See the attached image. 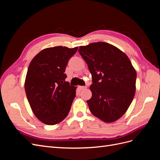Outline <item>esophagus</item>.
<instances>
[{"label": "esophagus", "instance_id": "esophagus-1", "mask_svg": "<svg viewBox=\"0 0 160 160\" xmlns=\"http://www.w3.org/2000/svg\"><path fill=\"white\" fill-rule=\"evenodd\" d=\"M79 88L81 90H83V89H86L87 87H85V86H79Z\"/></svg>", "mask_w": 160, "mask_h": 160}]
</instances>
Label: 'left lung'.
<instances>
[{"instance_id":"8db88e82","label":"left lung","mask_w":160,"mask_h":160,"mask_svg":"<svg viewBox=\"0 0 160 160\" xmlns=\"http://www.w3.org/2000/svg\"><path fill=\"white\" fill-rule=\"evenodd\" d=\"M79 52L88 64L93 83L87 101L91 113L112 123L126 112L133 99L137 73L122 51L105 42L80 46Z\"/></svg>"}]
</instances>
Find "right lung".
<instances>
[{
  "mask_svg": "<svg viewBox=\"0 0 160 160\" xmlns=\"http://www.w3.org/2000/svg\"><path fill=\"white\" fill-rule=\"evenodd\" d=\"M77 49L78 47L46 48L30 62L25 89L33 113L43 123L56 125L69 113L77 88L65 81V71Z\"/></svg>",
  "mask_w": 160,
  "mask_h": 160,
  "instance_id": "add662e5",
  "label": "right lung"
}]
</instances>
